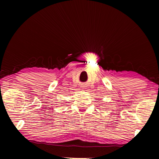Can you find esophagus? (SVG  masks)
<instances>
[{
    "label": "esophagus",
    "instance_id": "1",
    "mask_svg": "<svg viewBox=\"0 0 159 159\" xmlns=\"http://www.w3.org/2000/svg\"><path fill=\"white\" fill-rule=\"evenodd\" d=\"M82 88H84V87H82Z\"/></svg>",
    "mask_w": 159,
    "mask_h": 159
}]
</instances>
